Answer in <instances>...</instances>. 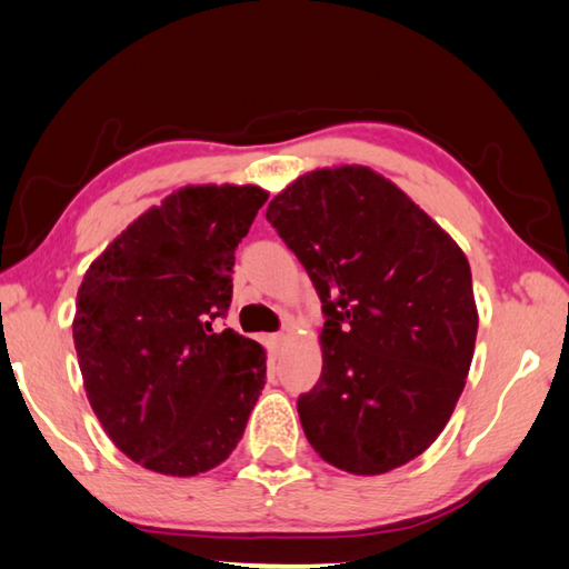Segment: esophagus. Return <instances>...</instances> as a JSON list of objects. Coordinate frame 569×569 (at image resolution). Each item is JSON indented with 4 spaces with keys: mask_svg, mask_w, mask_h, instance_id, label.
Listing matches in <instances>:
<instances>
[{
    "mask_svg": "<svg viewBox=\"0 0 569 569\" xmlns=\"http://www.w3.org/2000/svg\"><path fill=\"white\" fill-rule=\"evenodd\" d=\"M283 342H286V336H283V332H276V336H271V345H273V348H281Z\"/></svg>",
    "mask_w": 569,
    "mask_h": 569,
    "instance_id": "1",
    "label": "esophagus"
}]
</instances>
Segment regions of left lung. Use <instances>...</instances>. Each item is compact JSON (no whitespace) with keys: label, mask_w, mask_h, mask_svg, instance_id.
<instances>
[{"label":"left lung","mask_w":569,"mask_h":569,"mask_svg":"<svg viewBox=\"0 0 569 569\" xmlns=\"http://www.w3.org/2000/svg\"><path fill=\"white\" fill-rule=\"evenodd\" d=\"M266 219L326 313L320 380L298 397L310 447L355 476L417 459L447 427L473 360L478 310L466 253L365 164L300 174Z\"/></svg>","instance_id":"left-lung-1"}]
</instances>
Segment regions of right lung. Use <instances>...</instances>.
I'll use <instances>...</instances> for the list:
<instances>
[{"instance_id":"right-lung-1","label":"right lung","mask_w":569,"mask_h":569,"mask_svg":"<svg viewBox=\"0 0 569 569\" xmlns=\"http://www.w3.org/2000/svg\"><path fill=\"white\" fill-rule=\"evenodd\" d=\"M269 192L187 184L88 266L73 342L91 409L142 469L197 476L237 449L266 385V350L211 320L231 303L233 251Z\"/></svg>"}]
</instances>
